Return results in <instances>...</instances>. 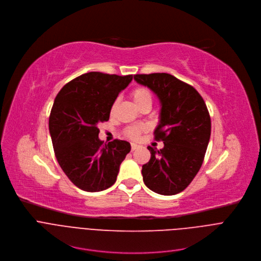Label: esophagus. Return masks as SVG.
Wrapping results in <instances>:
<instances>
[{"label": "esophagus", "instance_id": "34e87169", "mask_svg": "<svg viewBox=\"0 0 261 261\" xmlns=\"http://www.w3.org/2000/svg\"><path fill=\"white\" fill-rule=\"evenodd\" d=\"M130 147H132V151H135V150H137V149L139 148V145H137V144H132Z\"/></svg>", "mask_w": 261, "mask_h": 261}]
</instances>
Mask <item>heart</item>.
Masks as SVG:
<instances>
[{"label": "heart", "mask_w": 261, "mask_h": 261, "mask_svg": "<svg viewBox=\"0 0 261 261\" xmlns=\"http://www.w3.org/2000/svg\"><path fill=\"white\" fill-rule=\"evenodd\" d=\"M132 98L134 100V102L136 103V106L139 107L140 109L142 107H144L145 105H151L152 103V93L151 91L146 88V87H137L135 88L132 93ZM118 103V100L116 99L113 103H112V107H111V113L114 111V109L116 108ZM146 130V126L144 125H139V126H129L127 128H125L124 130V135L132 139V140H138L141 136L142 133H144Z\"/></svg>", "instance_id": "heart-1"}]
</instances>
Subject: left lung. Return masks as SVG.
I'll use <instances>...</instances> for the list:
<instances>
[{
  "instance_id": "8db88e82",
  "label": "left lung",
  "mask_w": 261,
  "mask_h": 261,
  "mask_svg": "<svg viewBox=\"0 0 261 261\" xmlns=\"http://www.w3.org/2000/svg\"><path fill=\"white\" fill-rule=\"evenodd\" d=\"M135 80L156 93L162 102L154 140L165 147L148 146L150 161L142 168L145 185L163 195L183 191L198 173L211 136V118L197 90L167 73L137 74Z\"/></svg>"
}]
</instances>
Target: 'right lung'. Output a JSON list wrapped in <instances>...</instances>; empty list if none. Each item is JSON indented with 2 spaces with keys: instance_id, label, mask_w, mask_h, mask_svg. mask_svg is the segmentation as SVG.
<instances>
[{
  "instance_id": "right-lung-1",
  "label": "right lung",
  "mask_w": 261,
  "mask_h": 261,
  "mask_svg": "<svg viewBox=\"0 0 261 261\" xmlns=\"http://www.w3.org/2000/svg\"><path fill=\"white\" fill-rule=\"evenodd\" d=\"M133 80L89 72L68 82L58 93L49 116V132L62 170L78 188L96 192L111 187L130 144H103L97 124L109 120L112 103Z\"/></svg>"
}]
</instances>
